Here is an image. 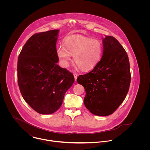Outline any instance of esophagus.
<instances>
[{
    "instance_id": "esophagus-1",
    "label": "esophagus",
    "mask_w": 150,
    "mask_h": 150,
    "mask_svg": "<svg viewBox=\"0 0 150 150\" xmlns=\"http://www.w3.org/2000/svg\"><path fill=\"white\" fill-rule=\"evenodd\" d=\"M74 79H75V81H76V80H77V77H78V74H76V73H74Z\"/></svg>"
}]
</instances>
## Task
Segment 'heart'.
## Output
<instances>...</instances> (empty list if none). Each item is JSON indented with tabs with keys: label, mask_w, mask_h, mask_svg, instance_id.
<instances>
[{
	"label": "heart",
	"mask_w": 150,
	"mask_h": 150,
	"mask_svg": "<svg viewBox=\"0 0 150 150\" xmlns=\"http://www.w3.org/2000/svg\"><path fill=\"white\" fill-rule=\"evenodd\" d=\"M64 44L57 49V55L62 66L67 67L73 56L74 62L79 67L88 71L98 64L103 53V44L97 39L82 35L68 36Z\"/></svg>",
	"instance_id": "obj_1"
}]
</instances>
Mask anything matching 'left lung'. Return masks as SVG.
<instances>
[{"instance_id": "obj_1", "label": "left lung", "mask_w": 150, "mask_h": 150, "mask_svg": "<svg viewBox=\"0 0 150 150\" xmlns=\"http://www.w3.org/2000/svg\"><path fill=\"white\" fill-rule=\"evenodd\" d=\"M103 44L101 60L92 71L79 76L77 81L84 87L86 108L94 115L107 116L126 98L131 76L128 56L119 42L106 36Z\"/></svg>"}]
</instances>
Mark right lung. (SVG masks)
<instances>
[{
	"label": "right lung",
	"instance_id": "obj_1",
	"mask_svg": "<svg viewBox=\"0 0 150 150\" xmlns=\"http://www.w3.org/2000/svg\"><path fill=\"white\" fill-rule=\"evenodd\" d=\"M59 30L32 35L18 57V84L26 103L39 114H50L62 105L74 77L57 63L56 44Z\"/></svg>",
	"mask_w": 150,
	"mask_h": 150
}]
</instances>
